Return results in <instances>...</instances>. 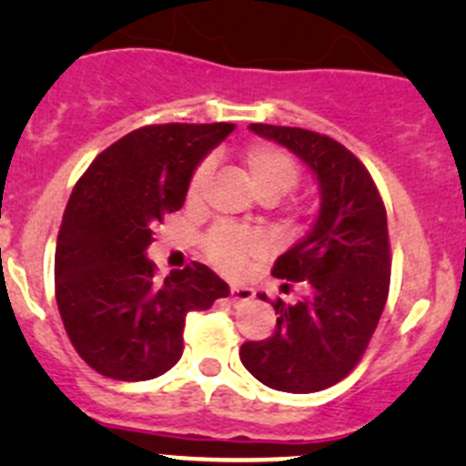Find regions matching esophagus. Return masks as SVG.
<instances>
[{
    "instance_id": "esophagus-1",
    "label": "esophagus",
    "mask_w": 466,
    "mask_h": 466,
    "mask_svg": "<svg viewBox=\"0 0 466 466\" xmlns=\"http://www.w3.org/2000/svg\"><path fill=\"white\" fill-rule=\"evenodd\" d=\"M252 298H255V290L248 289V286H232V289H229V299H232V304L250 302Z\"/></svg>"
}]
</instances>
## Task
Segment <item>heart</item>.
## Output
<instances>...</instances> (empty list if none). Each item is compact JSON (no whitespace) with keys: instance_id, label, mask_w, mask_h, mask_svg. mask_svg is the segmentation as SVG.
<instances>
[{"instance_id":"obj_1","label":"heart","mask_w":466,"mask_h":466,"mask_svg":"<svg viewBox=\"0 0 466 466\" xmlns=\"http://www.w3.org/2000/svg\"><path fill=\"white\" fill-rule=\"evenodd\" d=\"M243 171L248 182L257 196H272L279 198L286 191L293 189L299 180L298 162L272 144H252L241 153ZM209 173V162L198 164L187 187V198H198L203 182ZM203 250L214 266L225 272H238L252 259L266 252V241L255 232H241V229L216 228L211 229L203 241Z\"/></svg>"}]
</instances>
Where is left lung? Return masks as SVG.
<instances>
[{
    "label": "left lung",
    "instance_id": "1",
    "mask_svg": "<svg viewBox=\"0 0 466 466\" xmlns=\"http://www.w3.org/2000/svg\"><path fill=\"white\" fill-rule=\"evenodd\" d=\"M250 130L311 168L320 211L272 268L279 279L302 281L307 295L295 304L277 299L275 331L243 342L241 363L272 390L318 392L354 370L380 320L390 289L388 216L368 168L336 139L289 126Z\"/></svg>",
    "mask_w": 466,
    "mask_h": 466
}]
</instances>
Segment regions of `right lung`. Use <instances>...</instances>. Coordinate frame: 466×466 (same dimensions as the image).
<instances>
[{"label": "right lung", "instance_id": "obj_1", "mask_svg": "<svg viewBox=\"0 0 466 466\" xmlns=\"http://www.w3.org/2000/svg\"><path fill=\"white\" fill-rule=\"evenodd\" d=\"M234 124H162L107 146L69 196L56 243V302L74 350L116 380H148L180 360L189 311L229 289L203 263L155 279L153 225L180 209L187 187Z\"/></svg>", "mask_w": 466, "mask_h": 466}]
</instances>
